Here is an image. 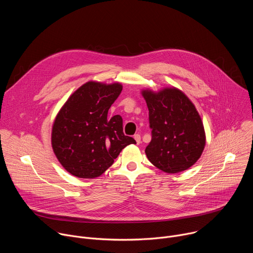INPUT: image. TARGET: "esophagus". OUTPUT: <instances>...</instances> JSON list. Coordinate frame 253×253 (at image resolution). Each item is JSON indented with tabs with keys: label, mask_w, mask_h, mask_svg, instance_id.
Returning a JSON list of instances; mask_svg holds the SVG:
<instances>
[{
	"label": "esophagus",
	"mask_w": 253,
	"mask_h": 253,
	"mask_svg": "<svg viewBox=\"0 0 253 253\" xmlns=\"http://www.w3.org/2000/svg\"><path fill=\"white\" fill-rule=\"evenodd\" d=\"M134 139H135V141H136L137 144H140V143H141V136H140L139 134H135V135H134Z\"/></svg>",
	"instance_id": "1"
}]
</instances>
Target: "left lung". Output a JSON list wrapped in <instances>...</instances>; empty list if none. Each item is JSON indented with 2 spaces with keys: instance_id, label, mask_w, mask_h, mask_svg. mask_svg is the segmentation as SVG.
<instances>
[{
  "instance_id": "1",
  "label": "left lung",
  "mask_w": 253,
  "mask_h": 253,
  "mask_svg": "<svg viewBox=\"0 0 253 253\" xmlns=\"http://www.w3.org/2000/svg\"><path fill=\"white\" fill-rule=\"evenodd\" d=\"M149 110L151 141L145 149L149 161L166 173L191 167L205 146V132L195 106L176 88L158 93L142 91Z\"/></svg>"
}]
</instances>
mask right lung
Here are the masks:
<instances>
[{"label": "right lung", "instance_id": "1", "mask_svg": "<svg viewBox=\"0 0 253 253\" xmlns=\"http://www.w3.org/2000/svg\"><path fill=\"white\" fill-rule=\"evenodd\" d=\"M122 85L87 82L70 96L52 129V147L62 166L78 178H95L109 168L129 144L120 115L108 118Z\"/></svg>", "mask_w": 253, "mask_h": 253}]
</instances>
